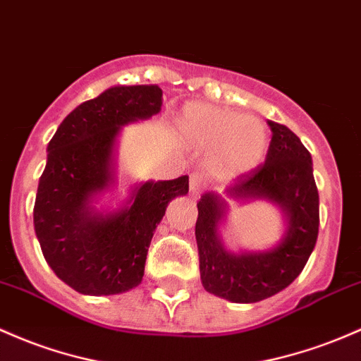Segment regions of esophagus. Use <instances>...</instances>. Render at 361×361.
<instances>
[{"label":"esophagus","instance_id":"obj_1","mask_svg":"<svg viewBox=\"0 0 361 361\" xmlns=\"http://www.w3.org/2000/svg\"><path fill=\"white\" fill-rule=\"evenodd\" d=\"M205 187V176L202 173H192L190 174V193L193 197H199L200 192Z\"/></svg>","mask_w":361,"mask_h":361}]
</instances>
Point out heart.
Returning a JSON list of instances; mask_svg holds the SVG:
<instances>
[{
	"label": "heart",
	"mask_w": 361,
	"mask_h": 361,
	"mask_svg": "<svg viewBox=\"0 0 361 361\" xmlns=\"http://www.w3.org/2000/svg\"><path fill=\"white\" fill-rule=\"evenodd\" d=\"M178 130L193 147L212 150L211 164L228 178L250 174L269 150L264 121L207 102H188L178 114Z\"/></svg>",
	"instance_id": "heart-1"
}]
</instances>
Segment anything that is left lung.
<instances>
[{
  "instance_id": "8db88e82",
  "label": "left lung",
  "mask_w": 361,
  "mask_h": 361,
  "mask_svg": "<svg viewBox=\"0 0 361 361\" xmlns=\"http://www.w3.org/2000/svg\"><path fill=\"white\" fill-rule=\"evenodd\" d=\"M272 140L262 168L226 188L200 197L195 238L205 291L233 303H255L288 288L303 271L319 235V192L312 156L288 126L267 121ZM265 200L283 214L285 233L264 251H229L222 229L228 200Z\"/></svg>"
}]
</instances>
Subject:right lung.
I'll list each match as a JSON object with an SVG mask.
<instances>
[{"instance_id": "obj_1", "label": "right lung", "mask_w": 361, "mask_h": 361, "mask_svg": "<svg viewBox=\"0 0 361 361\" xmlns=\"http://www.w3.org/2000/svg\"><path fill=\"white\" fill-rule=\"evenodd\" d=\"M159 85H114L77 106L47 144L34 205L42 255L63 283L90 296L120 295L142 283L149 245L188 176L140 181L116 209L97 207L118 187L123 126L161 111Z\"/></svg>"}]
</instances>
